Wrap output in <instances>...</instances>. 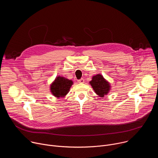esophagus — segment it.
<instances>
[{
  "label": "esophagus",
  "instance_id": "obj_1",
  "mask_svg": "<svg viewBox=\"0 0 158 158\" xmlns=\"http://www.w3.org/2000/svg\"><path fill=\"white\" fill-rule=\"evenodd\" d=\"M77 81H78L79 83H84V79L82 78V79H79V80H78Z\"/></svg>",
  "mask_w": 158,
  "mask_h": 158
}]
</instances>
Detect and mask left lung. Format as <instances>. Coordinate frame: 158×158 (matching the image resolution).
Segmentation results:
<instances>
[{
	"label": "left lung",
	"instance_id": "1",
	"mask_svg": "<svg viewBox=\"0 0 158 158\" xmlns=\"http://www.w3.org/2000/svg\"><path fill=\"white\" fill-rule=\"evenodd\" d=\"M89 83L99 97H104V95H107L110 87L109 83L99 74L93 76L92 81H90Z\"/></svg>",
	"mask_w": 158,
	"mask_h": 158
}]
</instances>
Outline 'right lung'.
<instances>
[{
  "instance_id": "right-lung-1",
  "label": "right lung",
  "mask_w": 158,
  "mask_h": 158,
  "mask_svg": "<svg viewBox=\"0 0 158 158\" xmlns=\"http://www.w3.org/2000/svg\"><path fill=\"white\" fill-rule=\"evenodd\" d=\"M73 84V82L71 80H69L64 77L58 76L51 85V91L55 97H64L69 93Z\"/></svg>"
}]
</instances>
